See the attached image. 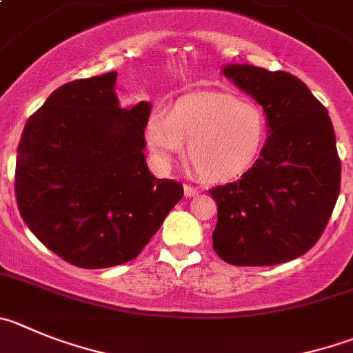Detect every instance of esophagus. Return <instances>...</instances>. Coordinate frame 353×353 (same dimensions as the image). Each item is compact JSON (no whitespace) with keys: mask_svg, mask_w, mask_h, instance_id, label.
Wrapping results in <instances>:
<instances>
[{"mask_svg":"<svg viewBox=\"0 0 353 353\" xmlns=\"http://www.w3.org/2000/svg\"><path fill=\"white\" fill-rule=\"evenodd\" d=\"M183 192H185L187 198H194V196H198L199 189L194 185H183Z\"/></svg>","mask_w":353,"mask_h":353,"instance_id":"34e87169","label":"esophagus"}]
</instances>
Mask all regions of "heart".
<instances>
[{
	"label": "heart",
	"mask_w": 353,
	"mask_h": 353,
	"mask_svg": "<svg viewBox=\"0 0 353 353\" xmlns=\"http://www.w3.org/2000/svg\"><path fill=\"white\" fill-rule=\"evenodd\" d=\"M266 115L257 105L225 92H194L170 112L152 113L145 125L150 150L170 163L187 147L190 166L201 179L225 182L243 174L263 150Z\"/></svg>",
	"instance_id": "1"
}]
</instances>
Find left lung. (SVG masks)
<instances>
[{
    "label": "left lung",
    "instance_id": "8db88e82",
    "mask_svg": "<svg viewBox=\"0 0 353 353\" xmlns=\"http://www.w3.org/2000/svg\"><path fill=\"white\" fill-rule=\"evenodd\" d=\"M222 73L263 106L261 157L236 182L210 190L216 201L213 250L234 266H274L306 254L324 232L341 182L327 110L297 77L252 64Z\"/></svg>",
    "mask_w": 353,
    "mask_h": 353
}]
</instances>
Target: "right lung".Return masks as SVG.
Listing matches in <instances>:
<instances>
[{
	"mask_svg": "<svg viewBox=\"0 0 353 353\" xmlns=\"http://www.w3.org/2000/svg\"><path fill=\"white\" fill-rule=\"evenodd\" d=\"M117 71L68 82L22 131L15 198L26 225L66 263L87 270L138 257L182 199L145 161L152 105L121 108Z\"/></svg>",
	"mask_w": 353,
	"mask_h": 353,
	"instance_id": "right-lung-1",
	"label": "right lung"
}]
</instances>
